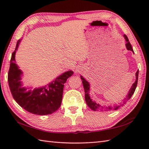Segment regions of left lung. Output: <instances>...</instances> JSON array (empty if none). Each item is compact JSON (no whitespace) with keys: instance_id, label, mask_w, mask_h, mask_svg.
Segmentation results:
<instances>
[{"instance_id":"obj_1","label":"left lung","mask_w":149,"mask_h":149,"mask_svg":"<svg viewBox=\"0 0 149 149\" xmlns=\"http://www.w3.org/2000/svg\"><path fill=\"white\" fill-rule=\"evenodd\" d=\"M123 37L125 40L126 44H125V47L128 50H131L132 52H133V49L132 48V46L131 45L130 42H129L128 38L127 37L126 35H123ZM138 72L139 70H138L136 73V81L134 83L132 84L131 88L129 90V92L127 93V95H126V97L125 98L124 100H123V102L122 104H121L122 106L124 105V104L126 103V101H127L131 99V97H132V95L134 93V91L136 90V88L137 86V83H138ZM81 79L82 80V83H83V87L84 89V92H85V100H86V104L88 106L90 107L91 109H92L93 111H112V110H116L118 109L119 107L121 106V105L120 106H102L100 105L99 103H97L95 101L93 100L90 96V83L85 79L81 75Z\"/></svg>"}]
</instances>
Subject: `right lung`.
Here are the masks:
<instances>
[{"label": "right lung", "mask_w": 149, "mask_h": 149, "mask_svg": "<svg viewBox=\"0 0 149 149\" xmlns=\"http://www.w3.org/2000/svg\"><path fill=\"white\" fill-rule=\"evenodd\" d=\"M21 42L19 40L13 52L8 72V84L15 100L27 111L34 115H46L56 111L61 106L64 84L74 74L72 70L59 75L45 86L33 89L24 86L23 72L15 63V54Z\"/></svg>", "instance_id": "1"}]
</instances>
